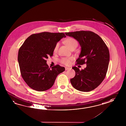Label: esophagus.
<instances>
[{
  "mask_svg": "<svg viewBox=\"0 0 126 126\" xmlns=\"http://www.w3.org/2000/svg\"><path fill=\"white\" fill-rule=\"evenodd\" d=\"M70 69H71L70 68L67 67H65V70L66 71L69 70H70Z\"/></svg>",
  "mask_w": 126,
  "mask_h": 126,
  "instance_id": "esophagus-1",
  "label": "esophagus"
}]
</instances>
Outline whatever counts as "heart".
Listing matches in <instances>:
<instances>
[{
    "label": "heart",
    "instance_id": "heart-1",
    "mask_svg": "<svg viewBox=\"0 0 126 126\" xmlns=\"http://www.w3.org/2000/svg\"><path fill=\"white\" fill-rule=\"evenodd\" d=\"M64 43L65 45L70 48L71 49L73 47L77 46V42L74 38H68L66 39L64 41ZM59 43H56L54 49V51L55 52L57 50L59 47ZM74 57L73 56H71L69 57H64L61 59V62L62 64L65 65H69L71 64V62L73 60Z\"/></svg>",
    "mask_w": 126,
    "mask_h": 126
}]
</instances>
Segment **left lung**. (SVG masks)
Returning <instances> with one entry per match:
<instances>
[{
  "label": "left lung",
  "mask_w": 126,
  "mask_h": 126,
  "mask_svg": "<svg viewBox=\"0 0 126 126\" xmlns=\"http://www.w3.org/2000/svg\"><path fill=\"white\" fill-rule=\"evenodd\" d=\"M65 34L77 40L81 47L76 65L86 64V68L81 71L76 66L72 68L76 75L70 80L71 84L74 88L81 92L93 90L106 76L110 60L108 47L101 38L92 31H79Z\"/></svg>",
  "instance_id": "left-lung-1"
}]
</instances>
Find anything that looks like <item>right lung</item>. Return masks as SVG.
Wrapping results in <instances>:
<instances>
[{
	"label": "right lung",
	"instance_id": "obj_1",
	"mask_svg": "<svg viewBox=\"0 0 126 126\" xmlns=\"http://www.w3.org/2000/svg\"><path fill=\"white\" fill-rule=\"evenodd\" d=\"M66 36L63 33L44 32L31 35L18 50V61L22 77L31 88L43 92L50 88L65 68L59 64L50 69L46 59L53 55L56 44Z\"/></svg>",
	"mask_w": 126,
	"mask_h": 126
}]
</instances>
